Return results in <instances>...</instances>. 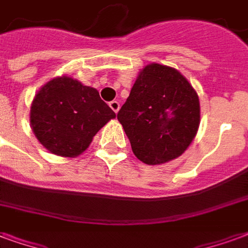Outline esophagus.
I'll return each mask as SVG.
<instances>
[{"instance_id":"34e87169","label":"esophagus","mask_w":248,"mask_h":248,"mask_svg":"<svg viewBox=\"0 0 248 248\" xmlns=\"http://www.w3.org/2000/svg\"><path fill=\"white\" fill-rule=\"evenodd\" d=\"M109 107L112 109L113 112L116 113L119 109H120V103L117 102V100H112V102H109Z\"/></svg>"}]
</instances>
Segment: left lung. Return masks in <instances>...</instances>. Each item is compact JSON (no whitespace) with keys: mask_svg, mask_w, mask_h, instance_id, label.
<instances>
[{"mask_svg":"<svg viewBox=\"0 0 248 248\" xmlns=\"http://www.w3.org/2000/svg\"><path fill=\"white\" fill-rule=\"evenodd\" d=\"M117 120L136 157L146 165H161L179 157L195 139L200 124L199 96L176 69L146 65Z\"/></svg>","mask_w":248,"mask_h":248,"instance_id":"8db88e82","label":"left lung"}]
</instances>
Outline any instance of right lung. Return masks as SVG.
Returning <instances> with one entry per match:
<instances>
[{
  "label": "right lung",
  "mask_w": 248,
  "mask_h": 248,
  "mask_svg": "<svg viewBox=\"0 0 248 248\" xmlns=\"http://www.w3.org/2000/svg\"><path fill=\"white\" fill-rule=\"evenodd\" d=\"M113 117L98 90L64 76L46 83L35 95L30 122L44 148L56 155L77 157Z\"/></svg>",
  "instance_id": "right-lung-1"
}]
</instances>
